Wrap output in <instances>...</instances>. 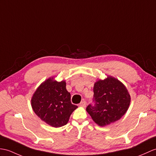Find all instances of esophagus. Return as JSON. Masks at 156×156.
<instances>
[{
	"label": "esophagus",
	"mask_w": 156,
	"mask_h": 156,
	"mask_svg": "<svg viewBox=\"0 0 156 156\" xmlns=\"http://www.w3.org/2000/svg\"><path fill=\"white\" fill-rule=\"evenodd\" d=\"M86 101H84V100L82 101L80 104V106H81V107L84 108V107H86Z\"/></svg>",
	"instance_id": "34e87169"
}]
</instances>
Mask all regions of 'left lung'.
Instances as JSON below:
<instances>
[{"instance_id": "1", "label": "left lung", "mask_w": 156, "mask_h": 156, "mask_svg": "<svg viewBox=\"0 0 156 156\" xmlns=\"http://www.w3.org/2000/svg\"><path fill=\"white\" fill-rule=\"evenodd\" d=\"M93 101L86 111L95 123L105 126L118 121L127 112L131 98L126 87L110 76L99 80L94 86Z\"/></svg>"}]
</instances>
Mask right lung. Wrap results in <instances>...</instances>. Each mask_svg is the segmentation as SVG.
Listing matches in <instances>:
<instances>
[{"label":"right lung","mask_w":156,"mask_h":156,"mask_svg":"<svg viewBox=\"0 0 156 156\" xmlns=\"http://www.w3.org/2000/svg\"><path fill=\"white\" fill-rule=\"evenodd\" d=\"M64 80L49 78L40 85L31 99L34 113L47 124L54 128L66 125L77 106L72 104L70 94Z\"/></svg>","instance_id":"1"}]
</instances>
